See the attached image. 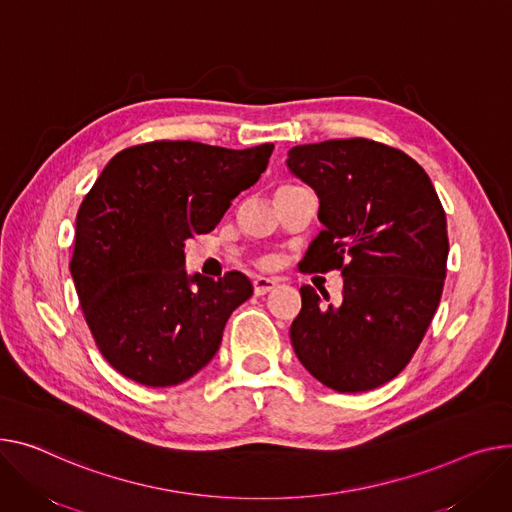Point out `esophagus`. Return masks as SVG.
<instances>
[{"instance_id":"esophagus-1","label":"esophagus","mask_w":512,"mask_h":512,"mask_svg":"<svg viewBox=\"0 0 512 512\" xmlns=\"http://www.w3.org/2000/svg\"><path fill=\"white\" fill-rule=\"evenodd\" d=\"M276 286H278V280H274V278H263V276H259V278L253 280V290H255L257 296H263V294L271 292Z\"/></svg>"}]
</instances>
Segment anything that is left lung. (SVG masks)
Instances as JSON below:
<instances>
[{
	"instance_id": "obj_1",
	"label": "left lung",
	"mask_w": 512,
	"mask_h": 512,
	"mask_svg": "<svg viewBox=\"0 0 512 512\" xmlns=\"http://www.w3.org/2000/svg\"><path fill=\"white\" fill-rule=\"evenodd\" d=\"M286 164L315 189L323 224L298 269L344 276L337 304L300 288L292 348L329 389H377L412 360L436 313L449 255L445 210L424 168L379 142L294 146Z\"/></svg>"
}]
</instances>
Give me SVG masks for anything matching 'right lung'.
<instances>
[{
	"instance_id": "obj_1",
	"label": "right lung",
	"mask_w": 512,
	"mask_h": 512,
	"mask_svg": "<svg viewBox=\"0 0 512 512\" xmlns=\"http://www.w3.org/2000/svg\"><path fill=\"white\" fill-rule=\"evenodd\" d=\"M271 152L148 142L115 154L86 193L70 271L94 342L123 377L173 387L218 352L253 286L241 271L187 276L185 241L218 226Z\"/></svg>"
}]
</instances>
